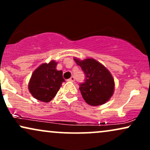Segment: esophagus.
<instances>
[{
    "mask_svg": "<svg viewBox=\"0 0 150 150\" xmlns=\"http://www.w3.org/2000/svg\"><path fill=\"white\" fill-rule=\"evenodd\" d=\"M68 81H69V82H74L75 81V77H71L70 79H68Z\"/></svg>",
    "mask_w": 150,
    "mask_h": 150,
    "instance_id": "esophagus-1",
    "label": "esophagus"
}]
</instances>
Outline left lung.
<instances>
[{
	"mask_svg": "<svg viewBox=\"0 0 150 150\" xmlns=\"http://www.w3.org/2000/svg\"><path fill=\"white\" fill-rule=\"evenodd\" d=\"M74 60L85 75V82L80 84L79 88L85 101L91 106L107 102L114 92V80L111 73L94 58Z\"/></svg>",
	"mask_w": 150,
	"mask_h": 150,
	"instance_id": "obj_1",
	"label": "left lung"
}]
</instances>
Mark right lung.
I'll return each instance as SVG.
<instances>
[{
    "instance_id": "right-lung-1",
    "label": "right lung",
    "mask_w": 150,
    "mask_h": 150,
    "mask_svg": "<svg viewBox=\"0 0 150 150\" xmlns=\"http://www.w3.org/2000/svg\"><path fill=\"white\" fill-rule=\"evenodd\" d=\"M56 62L43 63L32 73L29 82V91L37 100L49 102L56 96L65 82L63 71L56 70Z\"/></svg>"
}]
</instances>
